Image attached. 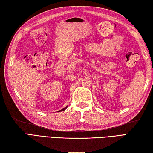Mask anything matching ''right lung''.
<instances>
[{"label": "right lung", "instance_id": "right-lung-1", "mask_svg": "<svg viewBox=\"0 0 153 153\" xmlns=\"http://www.w3.org/2000/svg\"><path fill=\"white\" fill-rule=\"evenodd\" d=\"M67 108V106L66 107V108H64V109H61V110H60V111H64V110H65V109Z\"/></svg>", "mask_w": 153, "mask_h": 153}]
</instances>
